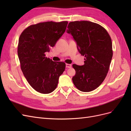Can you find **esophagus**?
I'll use <instances>...</instances> for the list:
<instances>
[{
    "label": "esophagus",
    "instance_id": "1",
    "mask_svg": "<svg viewBox=\"0 0 131 131\" xmlns=\"http://www.w3.org/2000/svg\"><path fill=\"white\" fill-rule=\"evenodd\" d=\"M66 67H67V68H71V67H72V65L70 64H66Z\"/></svg>",
    "mask_w": 131,
    "mask_h": 131
}]
</instances>
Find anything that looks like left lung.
Masks as SVG:
<instances>
[{"instance_id":"obj_1","label":"left lung","mask_w":131,"mask_h":131,"mask_svg":"<svg viewBox=\"0 0 131 131\" xmlns=\"http://www.w3.org/2000/svg\"><path fill=\"white\" fill-rule=\"evenodd\" d=\"M68 28L85 58L83 66L73 64L76 72L73 82L79 90L90 92L101 85L108 72L113 54L112 39L104 27L90 21L70 22Z\"/></svg>"}]
</instances>
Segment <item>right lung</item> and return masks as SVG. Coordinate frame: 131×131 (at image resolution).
<instances>
[{
    "instance_id": "right-lung-1",
    "label": "right lung",
    "mask_w": 131,
    "mask_h": 131,
    "mask_svg": "<svg viewBox=\"0 0 131 131\" xmlns=\"http://www.w3.org/2000/svg\"><path fill=\"white\" fill-rule=\"evenodd\" d=\"M67 21H52L30 25L19 38L17 53L21 69L28 82L37 92L50 93L57 88L66 68L63 62L45 57L65 32Z\"/></svg>"
}]
</instances>
